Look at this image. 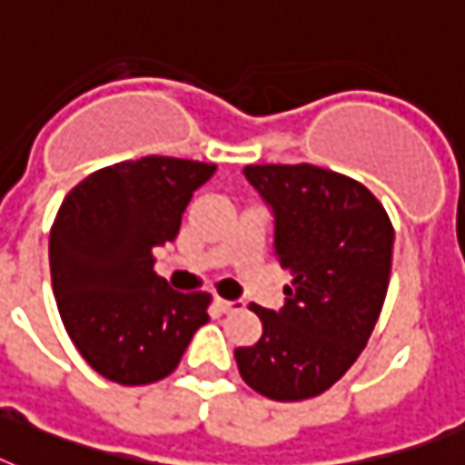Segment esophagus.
<instances>
[{
	"instance_id": "esophagus-1",
	"label": "esophagus",
	"mask_w": 465,
	"mask_h": 465,
	"mask_svg": "<svg viewBox=\"0 0 465 465\" xmlns=\"http://www.w3.org/2000/svg\"><path fill=\"white\" fill-rule=\"evenodd\" d=\"M217 305H220L222 312H233L243 308V301H224V298H217Z\"/></svg>"
}]
</instances>
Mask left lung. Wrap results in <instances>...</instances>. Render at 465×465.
<instances>
[{"label": "left lung", "mask_w": 465, "mask_h": 465, "mask_svg": "<svg viewBox=\"0 0 465 465\" xmlns=\"http://www.w3.org/2000/svg\"><path fill=\"white\" fill-rule=\"evenodd\" d=\"M245 179L274 210L279 265L292 272L279 312L255 346L236 349L243 382L272 401L327 391L356 363L384 305L394 226L361 181L315 164H248Z\"/></svg>", "instance_id": "left-lung-1"}]
</instances>
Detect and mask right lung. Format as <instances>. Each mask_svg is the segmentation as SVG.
Masks as SVG:
<instances>
[{
	"mask_svg": "<svg viewBox=\"0 0 465 465\" xmlns=\"http://www.w3.org/2000/svg\"><path fill=\"white\" fill-rule=\"evenodd\" d=\"M214 164L147 154L83 179L49 233L56 308L85 363L124 387L172 375L210 320L207 292L179 293L154 272L153 251L176 239L181 214Z\"/></svg>",
	"mask_w": 465,
	"mask_h": 465,
	"instance_id": "1",
	"label": "right lung"
}]
</instances>
